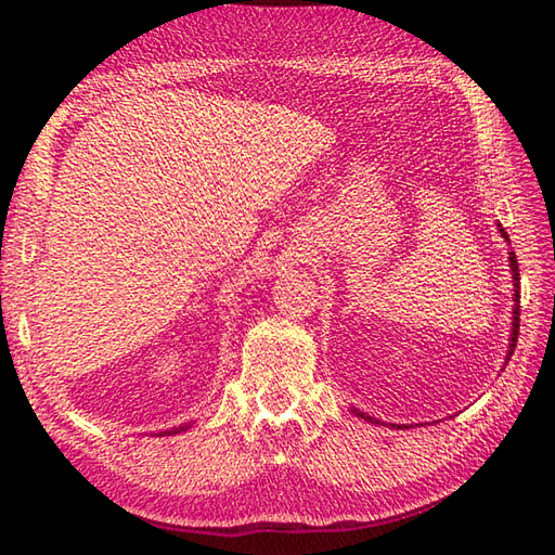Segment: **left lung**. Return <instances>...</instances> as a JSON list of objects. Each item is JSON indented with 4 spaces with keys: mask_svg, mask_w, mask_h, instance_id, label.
Returning a JSON list of instances; mask_svg holds the SVG:
<instances>
[{
    "mask_svg": "<svg viewBox=\"0 0 555 555\" xmlns=\"http://www.w3.org/2000/svg\"><path fill=\"white\" fill-rule=\"evenodd\" d=\"M500 232H502V237L509 242V234L504 232V228L500 224ZM509 267H512V279H514V315H512V337H509V354H506V360H509L512 357V352H514V347H516V337H519V261H516V255L514 251H509ZM354 413L360 418H364V421H372V424H379L377 418H372V416H367V413L364 411H357L354 409ZM393 426V424H391Z\"/></svg>",
    "mask_w": 555,
    "mask_h": 555,
    "instance_id": "1",
    "label": "left lung"
}]
</instances>
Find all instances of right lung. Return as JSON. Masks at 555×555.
Here are the masks:
<instances>
[{
  "mask_svg": "<svg viewBox=\"0 0 555 555\" xmlns=\"http://www.w3.org/2000/svg\"><path fill=\"white\" fill-rule=\"evenodd\" d=\"M188 426H178V428H171V430H164V434H156V436H173V434H181V430H185Z\"/></svg>",
  "mask_w": 555,
  "mask_h": 555,
  "instance_id": "add662e5",
  "label": "right lung"
}]
</instances>
